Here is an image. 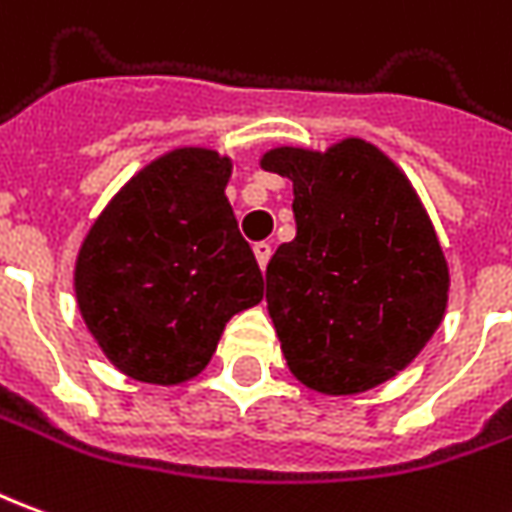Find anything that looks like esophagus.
<instances>
[{
  "label": "esophagus",
  "instance_id": "34e87169",
  "mask_svg": "<svg viewBox=\"0 0 512 512\" xmlns=\"http://www.w3.org/2000/svg\"><path fill=\"white\" fill-rule=\"evenodd\" d=\"M255 257H257V266L266 268L268 266V257H271V244H266V241H260V244H255Z\"/></svg>",
  "mask_w": 512,
  "mask_h": 512
}]
</instances>
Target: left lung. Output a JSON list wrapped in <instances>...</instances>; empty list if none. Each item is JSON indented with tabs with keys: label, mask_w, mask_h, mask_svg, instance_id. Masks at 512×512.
Segmentation results:
<instances>
[{
	"label": "left lung",
	"mask_w": 512,
	"mask_h": 512,
	"mask_svg": "<svg viewBox=\"0 0 512 512\" xmlns=\"http://www.w3.org/2000/svg\"><path fill=\"white\" fill-rule=\"evenodd\" d=\"M260 166L293 182L296 238L266 268L288 368L332 396L380 385L441 324L449 268L402 171L346 138L327 152L280 146Z\"/></svg>",
	"instance_id": "obj_1"
}]
</instances>
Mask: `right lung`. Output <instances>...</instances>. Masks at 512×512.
I'll return each mask as SVG.
<instances>
[{
  "label": "right lung",
  "mask_w": 512,
  "mask_h": 512,
  "mask_svg": "<svg viewBox=\"0 0 512 512\" xmlns=\"http://www.w3.org/2000/svg\"><path fill=\"white\" fill-rule=\"evenodd\" d=\"M230 160L174 149L138 171L82 241L74 291L88 330L132 380L177 385L224 324L263 299V274L224 196Z\"/></svg>",
  "instance_id": "1"
}]
</instances>
